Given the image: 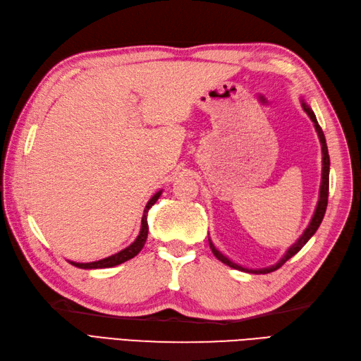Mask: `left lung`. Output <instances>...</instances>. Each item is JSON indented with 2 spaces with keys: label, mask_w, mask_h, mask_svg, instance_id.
<instances>
[{
  "label": "left lung",
  "mask_w": 361,
  "mask_h": 361,
  "mask_svg": "<svg viewBox=\"0 0 361 361\" xmlns=\"http://www.w3.org/2000/svg\"><path fill=\"white\" fill-rule=\"evenodd\" d=\"M301 105H302V110L309 114V118L312 119L313 126H315V130L318 133V137H319V142H321V153H323V171H321V186H319V198H318V203H317V208H315V212H313L312 216V220L309 226L304 229V233L301 234V237L291 245V247L286 251V255H283L278 262H276L274 265L271 267H267V268H257V270H251V268H247V267H242L239 264L233 262L231 259L226 257L224 252L219 251L216 248V245L212 243V240L209 239V247L214 252V256H216L219 260H221V262L226 264L228 267L231 268H235V270H242V271H247V273H252V274H265V273H271L274 270H278L279 267H282L283 264L287 262V260L290 257H293L296 252L301 250L305 243L309 242L310 237L317 233V229L319 228L321 221H323V217L326 214V208H327V197H329V169H331V159H329V152H327V144H326V137H324V133L323 130H321L318 121H317V116L315 113H313V110L310 109V106L304 102V99H301Z\"/></svg>",
  "instance_id": "8db88e82"
}]
</instances>
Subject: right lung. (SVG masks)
Segmentation results:
<instances>
[{"mask_svg":"<svg viewBox=\"0 0 361 361\" xmlns=\"http://www.w3.org/2000/svg\"><path fill=\"white\" fill-rule=\"evenodd\" d=\"M163 194V190H158V192L153 195L150 200L147 202V204H145V209H144V214H142V220H141V231L140 234H137V237L135 239L133 243H130L127 248L121 250L119 252H116V255H111L109 257L105 259H101V260H96V262H87V264H82V262H73V260H70V264L78 267V268H83V270H94V268H110V267H116L119 264H124L126 260L128 259H133L137 252H140L144 247L145 240H147V234H149V225H147V212L149 209L152 208L153 204L157 203V200L159 198V195Z\"/></svg>","mask_w":361,"mask_h":361,"instance_id":"add662e5","label":"right lung"}]
</instances>
